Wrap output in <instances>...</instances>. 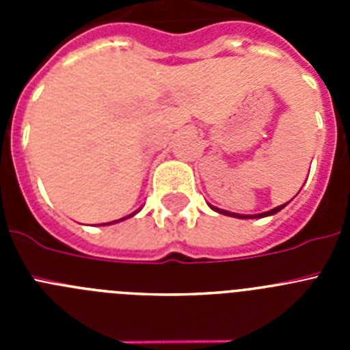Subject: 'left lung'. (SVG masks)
Masks as SVG:
<instances>
[{"mask_svg":"<svg viewBox=\"0 0 350 350\" xmlns=\"http://www.w3.org/2000/svg\"><path fill=\"white\" fill-rule=\"evenodd\" d=\"M289 203V202H287ZM287 203H284V205H279L275 206V208L268 210V212H262V213H254V215H245V213H234V212H228V210H222V208H217V206L210 205V208L215 210L217 213H222V215H228V217H234V219H261V217H268V215H273V213L280 212V210L284 208V206H287Z\"/></svg>","mask_w":350,"mask_h":350,"instance_id":"1","label":"left lung"}]
</instances>
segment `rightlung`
Listing matches in <instances>:
<instances>
[{
  "instance_id": "right-lung-1",
  "label": "right lung",
  "mask_w": 350,
  "mask_h": 350,
  "mask_svg": "<svg viewBox=\"0 0 350 350\" xmlns=\"http://www.w3.org/2000/svg\"><path fill=\"white\" fill-rule=\"evenodd\" d=\"M140 212V208L138 210H135V212L133 213H129V215H126V217H122V219H117V221H112V222H107V224H101V226H108V224H116V222H120V221H126V219H129V217H133V215H137V213Z\"/></svg>"
}]
</instances>
